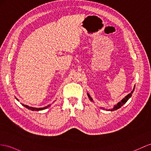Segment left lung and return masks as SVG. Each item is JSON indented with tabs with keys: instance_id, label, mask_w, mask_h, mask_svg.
Returning <instances> with one entry per match:
<instances>
[{
	"instance_id": "8db88e82",
	"label": "left lung",
	"mask_w": 151,
	"mask_h": 151,
	"mask_svg": "<svg viewBox=\"0 0 151 151\" xmlns=\"http://www.w3.org/2000/svg\"><path fill=\"white\" fill-rule=\"evenodd\" d=\"M134 88H135V85L134 86L133 91H131L129 94H128L127 96H126L121 101H119V103H117V104H116V105H115L112 108V109H104V108H102V107H100V109H103V110H106V111H114V110H116L120 109V108H121L122 105H124V104L127 101V100H128L131 97V96H132V94L133 93V91L134 90ZM87 96H88V98H89V99L91 100V101L92 102H94L93 99H92V98L91 97V96L89 95V94H88V93H87Z\"/></svg>"
}]
</instances>
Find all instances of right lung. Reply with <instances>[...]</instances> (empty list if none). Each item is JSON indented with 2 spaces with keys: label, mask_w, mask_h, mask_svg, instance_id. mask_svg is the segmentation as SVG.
<instances>
[{
  "label": "right lung",
  "mask_w": 151,
  "mask_h": 151,
  "mask_svg": "<svg viewBox=\"0 0 151 151\" xmlns=\"http://www.w3.org/2000/svg\"><path fill=\"white\" fill-rule=\"evenodd\" d=\"M15 98L17 99V101H19V100L15 97ZM22 105L24 106H25V108H27V109H28L29 110H32V111H40V110H45V109H47L48 107H49L50 105H47V106H45V107H42V108H34V107H32V106H28V105H24V104H22V103H21Z\"/></svg>",
  "instance_id": "right-lung-1"
}]
</instances>
